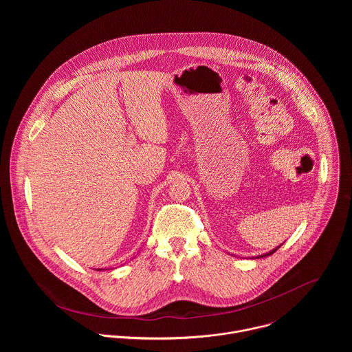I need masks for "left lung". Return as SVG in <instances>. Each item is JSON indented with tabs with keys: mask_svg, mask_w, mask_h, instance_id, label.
Masks as SVG:
<instances>
[{
	"mask_svg": "<svg viewBox=\"0 0 352 352\" xmlns=\"http://www.w3.org/2000/svg\"><path fill=\"white\" fill-rule=\"evenodd\" d=\"M280 247H282V244H280V245H279V247H276V248H274V250H272V251L267 252V253H264V254H260V256H257V257H256V258H258V257H265V256H270V254H272V253H274V252L278 251V250H279V248H280Z\"/></svg>",
	"mask_w": 352,
	"mask_h": 352,
	"instance_id": "8db88e82",
	"label": "left lung"
}]
</instances>
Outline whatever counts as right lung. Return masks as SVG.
Instances as JSON below:
<instances>
[{
    "mask_svg": "<svg viewBox=\"0 0 352 352\" xmlns=\"http://www.w3.org/2000/svg\"><path fill=\"white\" fill-rule=\"evenodd\" d=\"M99 270H101V268H99Z\"/></svg>",
    "mask_w": 352,
    "mask_h": 352,
    "instance_id": "1",
    "label": "right lung"
}]
</instances>
